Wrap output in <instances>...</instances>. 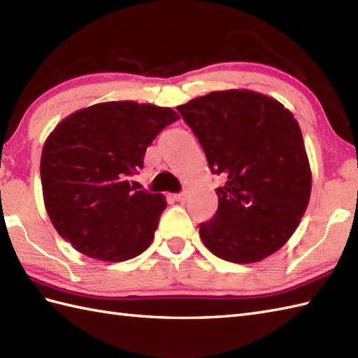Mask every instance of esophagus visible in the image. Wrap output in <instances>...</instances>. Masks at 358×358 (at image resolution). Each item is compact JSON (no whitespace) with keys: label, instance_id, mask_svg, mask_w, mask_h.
Listing matches in <instances>:
<instances>
[{"label":"esophagus","instance_id":"1","mask_svg":"<svg viewBox=\"0 0 358 358\" xmlns=\"http://www.w3.org/2000/svg\"><path fill=\"white\" fill-rule=\"evenodd\" d=\"M173 199L177 200V201H180V203H183V201H186V199H187V194H186V192L175 194V195H173Z\"/></svg>","mask_w":358,"mask_h":358}]
</instances>
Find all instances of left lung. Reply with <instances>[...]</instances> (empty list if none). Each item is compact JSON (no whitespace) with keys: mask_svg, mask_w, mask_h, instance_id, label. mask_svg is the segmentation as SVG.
Instances as JSON below:
<instances>
[{"mask_svg":"<svg viewBox=\"0 0 358 358\" xmlns=\"http://www.w3.org/2000/svg\"><path fill=\"white\" fill-rule=\"evenodd\" d=\"M178 112L206 154L217 187V214L200 224L212 254L257 263L286 245L310 196L309 159L300 126L280 101L248 89L210 92Z\"/></svg>","mask_w":358,"mask_h":358,"instance_id":"obj_1","label":"left lung"}]
</instances>
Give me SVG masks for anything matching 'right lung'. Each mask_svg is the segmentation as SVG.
<instances>
[{
    "mask_svg": "<svg viewBox=\"0 0 358 358\" xmlns=\"http://www.w3.org/2000/svg\"><path fill=\"white\" fill-rule=\"evenodd\" d=\"M180 117L135 101L98 103L64 118L44 143V206L57 232L95 260L126 262L149 248L162 194L129 183L155 136Z\"/></svg>",
    "mask_w": 358,
    "mask_h": 358,
    "instance_id": "1",
    "label": "right lung"
}]
</instances>
